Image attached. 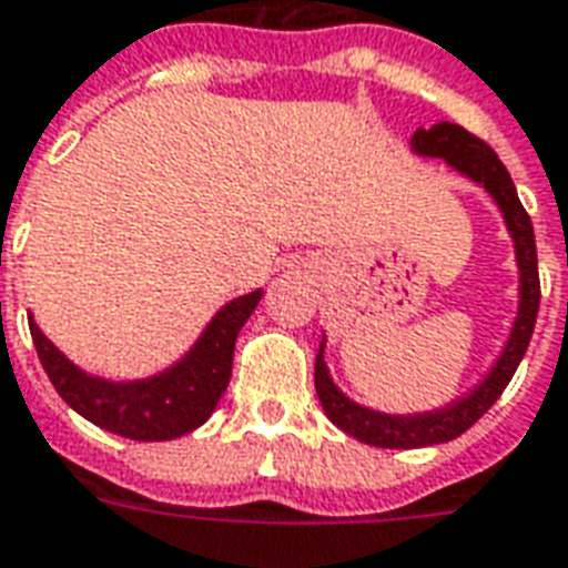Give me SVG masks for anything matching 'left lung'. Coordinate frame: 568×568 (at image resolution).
Here are the masks:
<instances>
[{
  "label": "left lung",
  "instance_id": "obj_1",
  "mask_svg": "<svg viewBox=\"0 0 568 568\" xmlns=\"http://www.w3.org/2000/svg\"><path fill=\"white\" fill-rule=\"evenodd\" d=\"M413 150L418 155L445 159L464 178L481 183L490 192V199L497 201V207L503 210V220L508 225V234L515 241V255H518L520 304L506 348H503L497 364L490 367V373L466 397L448 403V406L436 409V413L385 415L348 400L346 394L327 376L325 358H322L325 339H322V348H318L316 355V394L318 400H322V409H325L331 422L337 424L339 430H346L348 436H355L361 443L379 445V448H424V445H439L448 443V439H457L464 430H469L499 400V394L506 390V385L515 376L524 352L530 346L541 297L532 222L524 204H520L515 183L508 178L506 165L499 162L497 153L481 138L469 134L464 125L457 123H436L434 129H418L413 134Z\"/></svg>",
  "mask_w": 568,
  "mask_h": 568
}]
</instances>
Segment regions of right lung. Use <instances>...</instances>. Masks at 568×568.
<instances>
[{"label":"right lung","instance_id":"right-lung-1","mask_svg":"<svg viewBox=\"0 0 568 568\" xmlns=\"http://www.w3.org/2000/svg\"><path fill=\"white\" fill-rule=\"evenodd\" d=\"M258 301L262 292H252L225 304L199 343L189 348L186 358L159 376L134 382H108L90 376L81 367H74L41 334V327L32 318H29V331L48 379L74 413L125 439L162 443L201 427L216 409V403L229 388L237 334Z\"/></svg>","mask_w":568,"mask_h":568}]
</instances>
